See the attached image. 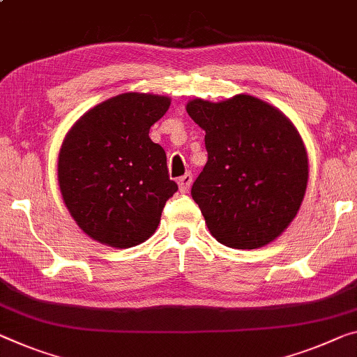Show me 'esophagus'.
<instances>
[{"label": "esophagus", "instance_id": "1", "mask_svg": "<svg viewBox=\"0 0 357 357\" xmlns=\"http://www.w3.org/2000/svg\"><path fill=\"white\" fill-rule=\"evenodd\" d=\"M191 183H193V175H191L190 172L182 175V177L178 178V188H180V191H182V193H186V191L190 190Z\"/></svg>", "mask_w": 357, "mask_h": 357}]
</instances>
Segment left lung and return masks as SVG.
<instances>
[{"label":"left lung","mask_w":357,"mask_h":357,"mask_svg":"<svg viewBox=\"0 0 357 357\" xmlns=\"http://www.w3.org/2000/svg\"><path fill=\"white\" fill-rule=\"evenodd\" d=\"M206 130L207 162L191 196L211 234L233 249H259L286 229L308 183V156L289 118L260 98L239 94L188 102Z\"/></svg>","instance_id":"left-lung-1"}]
</instances>
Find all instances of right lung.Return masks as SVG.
I'll return each instance as SVG.
<instances>
[{
    "instance_id": "obj_1",
    "label": "right lung",
    "mask_w": 357,
    "mask_h": 357,
    "mask_svg": "<svg viewBox=\"0 0 357 357\" xmlns=\"http://www.w3.org/2000/svg\"><path fill=\"white\" fill-rule=\"evenodd\" d=\"M167 97L116 96L84 113L59 153V185L71 217L98 243L128 249L156 231L166 201L178 190L166 151L150 128Z\"/></svg>"
}]
</instances>
